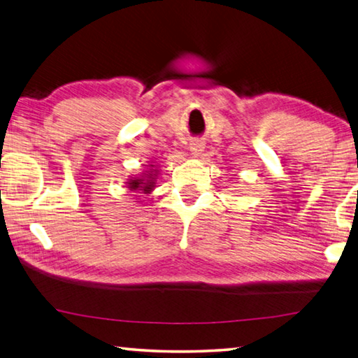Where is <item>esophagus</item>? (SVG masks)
I'll return each instance as SVG.
<instances>
[{
    "mask_svg": "<svg viewBox=\"0 0 358 358\" xmlns=\"http://www.w3.org/2000/svg\"><path fill=\"white\" fill-rule=\"evenodd\" d=\"M190 150L193 155H199L204 150V143L201 140H193L190 143Z\"/></svg>",
    "mask_w": 358,
    "mask_h": 358,
    "instance_id": "obj_1",
    "label": "esophagus"
}]
</instances>
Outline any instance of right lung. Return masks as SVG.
Wrapping results in <instances>:
<instances>
[{
  "mask_svg": "<svg viewBox=\"0 0 358 358\" xmlns=\"http://www.w3.org/2000/svg\"><path fill=\"white\" fill-rule=\"evenodd\" d=\"M148 174H144L143 179H131L129 182V189L130 190H143L144 193H149L150 190H154V178L152 174L154 171H146Z\"/></svg>",
  "mask_w": 358,
  "mask_h": 358,
  "instance_id": "1",
  "label": "right lung"
}]
</instances>
